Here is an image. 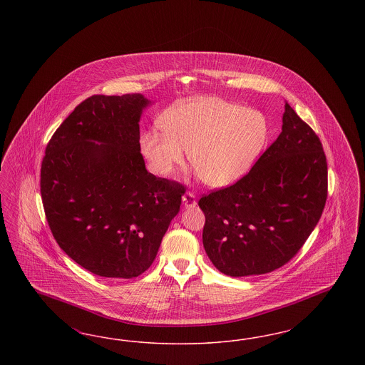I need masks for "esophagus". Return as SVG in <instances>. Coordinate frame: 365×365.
I'll use <instances>...</instances> for the list:
<instances>
[{"label": "esophagus", "instance_id": "esophagus-1", "mask_svg": "<svg viewBox=\"0 0 365 365\" xmlns=\"http://www.w3.org/2000/svg\"><path fill=\"white\" fill-rule=\"evenodd\" d=\"M182 200H183V205H185L186 208L195 207V204H197V200H195V194H194L192 191H186V192L183 194Z\"/></svg>", "mask_w": 365, "mask_h": 365}]
</instances>
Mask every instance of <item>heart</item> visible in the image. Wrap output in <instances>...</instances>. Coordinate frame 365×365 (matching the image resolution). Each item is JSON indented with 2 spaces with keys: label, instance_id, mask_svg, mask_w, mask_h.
<instances>
[{
  "label": "heart",
  "instance_id": "1",
  "mask_svg": "<svg viewBox=\"0 0 365 365\" xmlns=\"http://www.w3.org/2000/svg\"><path fill=\"white\" fill-rule=\"evenodd\" d=\"M163 130L140 137V149L152 170L168 176L186 161L210 187H226L246 174L267 138L265 116L219 98H195L176 105L161 119Z\"/></svg>",
  "mask_w": 365,
  "mask_h": 365
}]
</instances>
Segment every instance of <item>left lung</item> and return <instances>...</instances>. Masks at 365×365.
I'll use <instances>...</instances> for the list:
<instances>
[{"label":"left lung","instance_id":"1","mask_svg":"<svg viewBox=\"0 0 365 365\" xmlns=\"http://www.w3.org/2000/svg\"><path fill=\"white\" fill-rule=\"evenodd\" d=\"M327 160L312 128L284 104L282 133L231 186L204 194L202 243L230 277L268 274L294 257L327 200Z\"/></svg>","mask_w":365,"mask_h":365}]
</instances>
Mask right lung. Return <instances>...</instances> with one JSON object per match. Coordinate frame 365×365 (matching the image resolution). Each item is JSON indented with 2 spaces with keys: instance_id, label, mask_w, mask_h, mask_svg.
Returning a JSON list of instances; mask_svg holds the SVG:
<instances>
[{
  "instance_id": "obj_1",
  "label": "right lung",
  "mask_w": 365,
  "mask_h": 365,
  "mask_svg": "<svg viewBox=\"0 0 365 365\" xmlns=\"http://www.w3.org/2000/svg\"><path fill=\"white\" fill-rule=\"evenodd\" d=\"M140 94L91 96L49 140L41 165L45 216L58 246L87 271L131 279L156 259L185 186L148 173Z\"/></svg>"
}]
</instances>
